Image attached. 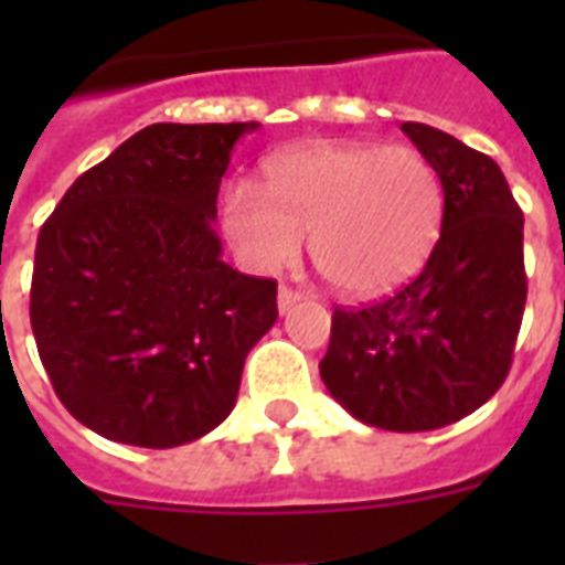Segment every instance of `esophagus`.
<instances>
[{"label":"esophagus","mask_w":565,"mask_h":565,"mask_svg":"<svg viewBox=\"0 0 565 565\" xmlns=\"http://www.w3.org/2000/svg\"><path fill=\"white\" fill-rule=\"evenodd\" d=\"M299 299H301L299 292L290 290V287H281V290H278V310H281V313H290V308Z\"/></svg>","instance_id":"34e87169"}]
</instances>
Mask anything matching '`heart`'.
<instances>
[{"instance_id":"obj_1","label":"heart","mask_w":565,"mask_h":565,"mask_svg":"<svg viewBox=\"0 0 565 565\" xmlns=\"http://www.w3.org/2000/svg\"><path fill=\"white\" fill-rule=\"evenodd\" d=\"M446 193L411 146L317 143L266 163V190L239 179L222 195V228L257 273L310 257L331 287L372 296L411 278L439 237Z\"/></svg>"}]
</instances>
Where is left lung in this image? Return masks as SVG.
<instances>
[{
    "label": "left lung",
    "instance_id": "1",
    "mask_svg": "<svg viewBox=\"0 0 565 565\" xmlns=\"http://www.w3.org/2000/svg\"><path fill=\"white\" fill-rule=\"evenodd\" d=\"M402 131L443 181L437 246L393 296L334 310L319 375L363 425L413 434L463 419L504 384L527 278L525 220L499 163L425 122Z\"/></svg>",
    "mask_w": 565,
    "mask_h": 565
}]
</instances>
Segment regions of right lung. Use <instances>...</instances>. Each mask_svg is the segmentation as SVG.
<instances>
[{
    "mask_svg": "<svg viewBox=\"0 0 565 565\" xmlns=\"http://www.w3.org/2000/svg\"><path fill=\"white\" fill-rule=\"evenodd\" d=\"M257 122H154L75 179L40 228L31 331L57 398L99 437L172 448L237 404L278 284L222 260L231 152Z\"/></svg>",
    "mask_w": 565,
    "mask_h": 565,
    "instance_id": "add662e5",
    "label": "right lung"
}]
</instances>
